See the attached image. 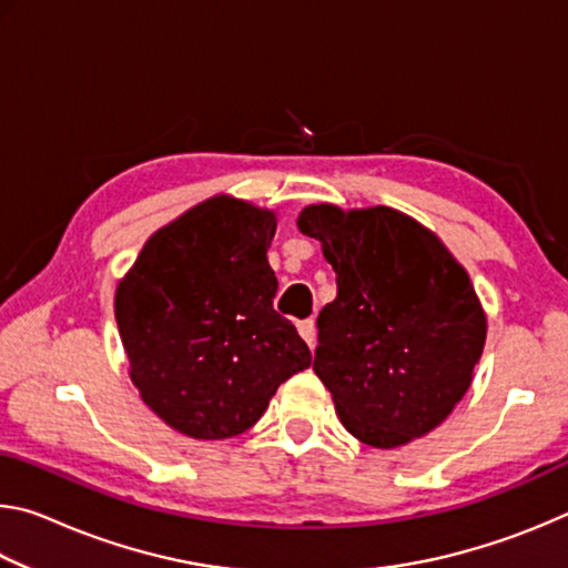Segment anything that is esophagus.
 Segmentation results:
<instances>
[{
	"mask_svg": "<svg viewBox=\"0 0 568 568\" xmlns=\"http://www.w3.org/2000/svg\"><path fill=\"white\" fill-rule=\"evenodd\" d=\"M297 333H301V338L313 348V345H315V321L297 323Z\"/></svg>",
	"mask_w": 568,
	"mask_h": 568,
	"instance_id": "1",
	"label": "esophagus"
}]
</instances>
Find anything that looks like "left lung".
<instances>
[{"label":"left lung","instance_id":"left-lung-1","mask_svg":"<svg viewBox=\"0 0 568 568\" xmlns=\"http://www.w3.org/2000/svg\"><path fill=\"white\" fill-rule=\"evenodd\" d=\"M297 227L321 240L338 295L318 315L313 371L348 434L406 446L440 426L474 378L486 313L448 247L393 207L307 205Z\"/></svg>","mask_w":568,"mask_h":568}]
</instances>
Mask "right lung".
<instances>
[{
	"instance_id": "obj_1",
	"label": "right lung",
	"mask_w": 568,
	"mask_h": 568,
	"mask_svg": "<svg viewBox=\"0 0 568 568\" xmlns=\"http://www.w3.org/2000/svg\"><path fill=\"white\" fill-rule=\"evenodd\" d=\"M273 210L210 197L160 227L114 293L130 378L152 413L197 440L255 426L281 383L311 365L273 307Z\"/></svg>"
}]
</instances>
